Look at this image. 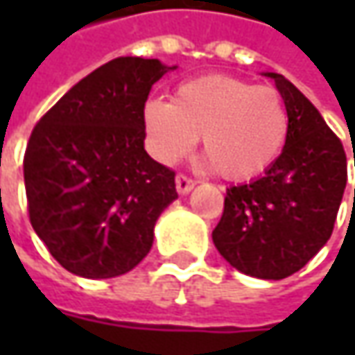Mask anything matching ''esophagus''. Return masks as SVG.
<instances>
[{"instance_id": "esophagus-1", "label": "esophagus", "mask_w": 355, "mask_h": 355, "mask_svg": "<svg viewBox=\"0 0 355 355\" xmlns=\"http://www.w3.org/2000/svg\"><path fill=\"white\" fill-rule=\"evenodd\" d=\"M193 185H196V182H193L191 178L184 175V173H178V175H175V189H178L180 196H187V193L193 189Z\"/></svg>"}]
</instances>
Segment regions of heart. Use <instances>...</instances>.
Segmentation results:
<instances>
[{
    "label": "heart",
    "mask_w": 355,
    "mask_h": 355,
    "mask_svg": "<svg viewBox=\"0 0 355 355\" xmlns=\"http://www.w3.org/2000/svg\"><path fill=\"white\" fill-rule=\"evenodd\" d=\"M148 146L162 164L189 156L199 136L213 168L233 182L265 173L282 154L291 118L279 90L227 75L182 83L173 101L144 104Z\"/></svg>",
    "instance_id": "heart-1"
}]
</instances>
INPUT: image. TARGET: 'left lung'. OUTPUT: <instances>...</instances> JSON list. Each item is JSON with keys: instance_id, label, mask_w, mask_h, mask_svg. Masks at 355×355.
<instances>
[{"instance_id": "left-lung-1", "label": "left lung", "mask_w": 355, "mask_h": 355, "mask_svg": "<svg viewBox=\"0 0 355 355\" xmlns=\"http://www.w3.org/2000/svg\"><path fill=\"white\" fill-rule=\"evenodd\" d=\"M291 134L280 157L249 184L227 189L213 243L237 270L265 280L294 275L328 243L348 180L346 152L316 106L279 73ZM355 164V152H354Z\"/></svg>"}]
</instances>
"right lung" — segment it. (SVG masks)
<instances>
[{"label":"right lung","instance_id":"1","mask_svg":"<svg viewBox=\"0 0 355 355\" xmlns=\"http://www.w3.org/2000/svg\"><path fill=\"white\" fill-rule=\"evenodd\" d=\"M171 69L157 59H112L31 132L23 157L29 219L76 277L132 270L152 249L157 217L178 199L175 173L144 150V104Z\"/></svg>","mask_w":355,"mask_h":355}]
</instances>
